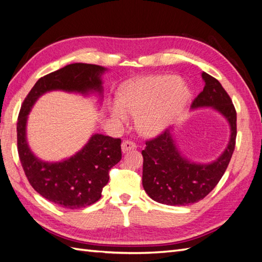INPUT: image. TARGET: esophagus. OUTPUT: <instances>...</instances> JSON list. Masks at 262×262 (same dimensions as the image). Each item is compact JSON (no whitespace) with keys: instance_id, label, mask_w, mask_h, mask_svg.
I'll list each match as a JSON object with an SVG mask.
<instances>
[{"instance_id":"esophagus-1","label":"esophagus","mask_w":262,"mask_h":262,"mask_svg":"<svg viewBox=\"0 0 262 262\" xmlns=\"http://www.w3.org/2000/svg\"><path fill=\"white\" fill-rule=\"evenodd\" d=\"M136 148V144H134L130 140H124L122 143V151L125 154L129 150H133V149Z\"/></svg>"}]
</instances>
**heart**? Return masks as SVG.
<instances>
[{"label":"heart","mask_w":262,"mask_h":262,"mask_svg":"<svg viewBox=\"0 0 262 262\" xmlns=\"http://www.w3.org/2000/svg\"><path fill=\"white\" fill-rule=\"evenodd\" d=\"M189 100V89L173 76L147 77L125 85L111 106V117L124 125L136 116L137 129L146 136L167 128Z\"/></svg>","instance_id":"obj_1"}]
</instances>
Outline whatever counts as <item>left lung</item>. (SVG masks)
Here are the masks:
<instances>
[{"label": "left lung", "instance_id": "left-lung-1", "mask_svg": "<svg viewBox=\"0 0 262 262\" xmlns=\"http://www.w3.org/2000/svg\"><path fill=\"white\" fill-rule=\"evenodd\" d=\"M202 79L205 82L204 89L194 99L191 108L212 107L225 117L230 127L228 145L216 160L198 163L182 155L170 129L146 141V148L141 151L143 186L158 203L184 206L203 200L217 185L233 156L237 135L234 104L219 80L206 72L202 73Z\"/></svg>", "mask_w": 262, "mask_h": 262}]
</instances>
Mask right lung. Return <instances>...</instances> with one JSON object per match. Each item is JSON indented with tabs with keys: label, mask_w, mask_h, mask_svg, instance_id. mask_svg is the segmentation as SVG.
Here are the masks:
<instances>
[{
	"label": "right lung",
	"mask_w": 262,
	"mask_h": 262,
	"mask_svg": "<svg viewBox=\"0 0 262 262\" xmlns=\"http://www.w3.org/2000/svg\"><path fill=\"white\" fill-rule=\"evenodd\" d=\"M107 69L90 63H71L40 78L25 98L17 118V150L21 167L35 191L48 201L70 210L99 201L108 182L110 170L122 159L119 138L94 134L70 158L46 162L32 152L26 139L28 114L42 94L54 90L102 96V74Z\"/></svg>",
	"instance_id": "right-lung-1"
}]
</instances>
